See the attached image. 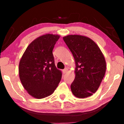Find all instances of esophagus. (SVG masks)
Masks as SVG:
<instances>
[{"instance_id": "obj_1", "label": "esophagus", "mask_w": 124, "mask_h": 124, "mask_svg": "<svg viewBox=\"0 0 124 124\" xmlns=\"http://www.w3.org/2000/svg\"><path fill=\"white\" fill-rule=\"evenodd\" d=\"M68 69L67 68H65V69H63V70H62V72H63L64 74H65V73H67L68 72Z\"/></svg>"}]
</instances>
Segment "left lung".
<instances>
[{"mask_svg":"<svg viewBox=\"0 0 124 124\" xmlns=\"http://www.w3.org/2000/svg\"><path fill=\"white\" fill-rule=\"evenodd\" d=\"M63 40L73 56L75 78L71 84L73 94L78 98L93 95L105 75L106 62L101 49L89 37L68 35Z\"/></svg>","mask_w":124,"mask_h":124,"instance_id":"left-lung-1","label":"left lung"}]
</instances>
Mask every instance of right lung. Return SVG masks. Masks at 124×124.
<instances>
[{
    "label": "right lung",
    "mask_w": 124,
    "mask_h": 124,
    "mask_svg": "<svg viewBox=\"0 0 124 124\" xmlns=\"http://www.w3.org/2000/svg\"><path fill=\"white\" fill-rule=\"evenodd\" d=\"M60 35L46 34L32 41L19 62V77L28 94L36 99L51 95L62 79V71L55 65L52 54Z\"/></svg>",
    "instance_id": "add662e5"
}]
</instances>
